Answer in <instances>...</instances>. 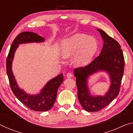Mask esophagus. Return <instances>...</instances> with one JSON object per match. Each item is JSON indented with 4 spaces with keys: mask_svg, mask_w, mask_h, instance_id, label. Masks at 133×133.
Here are the masks:
<instances>
[{
    "mask_svg": "<svg viewBox=\"0 0 133 133\" xmlns=\"http://www.w3.org/2000/svg\"><path fill=\"white\" fill-rule=\"evenodd\" d=\"M66 77L67 78H71V77H73V74H72L71 73H68L67 74Z\"/></svg>",
    "mask_w": 133,
    "mask_h": 133,
    "instance_id": "1",
    "label": "esophagus"
}]
</instances>
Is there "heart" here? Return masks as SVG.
Listing matches in <instances>:
<instances>
[{
  "mask_svg": "<svg viewBox=\"0 0 133 133\" xmlns=\"http://www.w3.org/2000/svg\"><path fill=\"white\" fill-rule=\"evenodd\" d=\"M61 53L64 57H70L77 53L75 62L84 65L90 62L98 49L96 40L84 34H76L61 43Z\"/></svg>",
  "mask_w": 133,
  "mask_h": 133,
  "instance_id": "1",
  "label": "heart"
}]
</instances>
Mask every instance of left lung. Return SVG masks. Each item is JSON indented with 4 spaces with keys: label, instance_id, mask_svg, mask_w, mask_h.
Here are the masks:
<instances>
[{
    "label": "left lung",
    "instance_id": "8db88e82",
    "mask_svg": "<svg viewBox=\"0 0 133 133\" xmlns=\"http://www.w3.org/2000/svg\"><path fill=\"white\" fill-rule=\"evenodd\" d=\"M100 32L104 44L100 55L90 63L75 69L77 87V97L80 104L89 112H96L109 105L118 95L124 69V58L121 46L117 41L109 36L101 29ZM107 71L111 78L112 84L109 91L104 96L91 97L87 86L89 75L98 70Z\"/></svg>",
    "mask_w": 133,
    "mask_h": 133
}]
</instances>
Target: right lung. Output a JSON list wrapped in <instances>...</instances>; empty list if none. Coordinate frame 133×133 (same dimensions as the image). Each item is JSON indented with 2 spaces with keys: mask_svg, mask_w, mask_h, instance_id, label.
<instances>
[{
  "mask_svg": "<svg viewBox=\"0 0 133 133\" xmlns=\"http://www.w3.org/2000/svg\"><path fill=\"white\" fill-rule=\"evenodd\" d=\"M44 40L43 37L30 31H24L20 33L13 40L6 59V72L13 94L24 105L36 111H46L52 108L56 100L57 90L63 81V75L60 74L51 79L42 89L40 94L30 96L18 87L12 71V62L19 44L42 42Z\"/></svg>",
  "mask_w": 133,
  "mask_h": 133,
  "instance_id": "obj_1",
  "label": "right lung"
}]
</instances>
